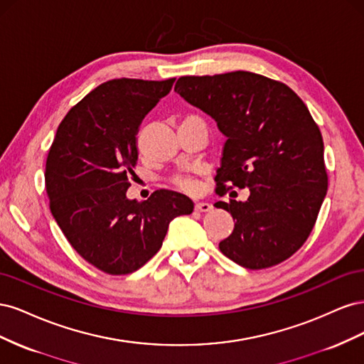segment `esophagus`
I'll list each match as a JSON object with an SVG mask.
<instances>
[{"mask_svg": "<svg viewBox=\"0 0 364 364\" xmlns=\"http://www.w3.org/2000/svg\"><path fill=\"white\" fill-rule=\"evenodd\" d=\"M194 208H196V211H199V213H208V211H211V209H213V205L209 202L200 200V202L196 203Z\"/></svg>", "mask_w": 364, "mask_h": 364, "instance_id": "1", "label": "esophagus"}]
</instances>
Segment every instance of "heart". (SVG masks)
Instances as JSON below:
<instances>
[{
    "label": "heart",
    "mask_w": 364,
    "mask_h": 364,
    "mask_svg": "<svg viewBox=\"0 0 364 364\" xmlns=\"http://www.w3.org/2000/svg\"><path fill=\"white\" fill-rule=\"evenodd\" d=\"M178 183L181 188H183V190H188V191H193V190H196V186H197V183L193 181V179H190V178H179L178 179Z\"/></svg>",
    "instance_id": "1"
}]
</instances>
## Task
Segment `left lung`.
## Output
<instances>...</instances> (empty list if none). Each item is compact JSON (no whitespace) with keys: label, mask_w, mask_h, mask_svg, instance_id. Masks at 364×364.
<instances>
[{"label":"left lung","mask_w":364,"mask_h":364,"mask_svg":"<svg viewBox=\"0 0 364 364\" xmlns=\"http://www.w3.org/2000/svg\"><path fill=\"white\" fill-rule=\"evenodd\" d=\"M174 91L226 136L218 188L230 182L250 191L246 202L215 203L235 222L220 250L252 270L290 258L311 234L328 190L323 139L304 102L249 71L181 77Z\"/></svg>","instance_id":"obj_1"}]
</instances>
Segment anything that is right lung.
Wrapping results in <instances>:
<instances>
[{"label": "right lung", "mask_w": 364, "mask_h": 364, "mask_svg": "<svg viewBox=\"0 0 364 364\" xmlns=\"http://www.w3.org/2000/svg\"><path fill=\"white\" fill-rule=\"evenodd\" d=\"M176 79H114L97 86L63 118L46 165L50 209L79 255L109 274H127L161 249L171 220L194 203L171 190L130 200L144 117Z\"/></svg>", "instance_id": "add662e5"}]
</instances>
